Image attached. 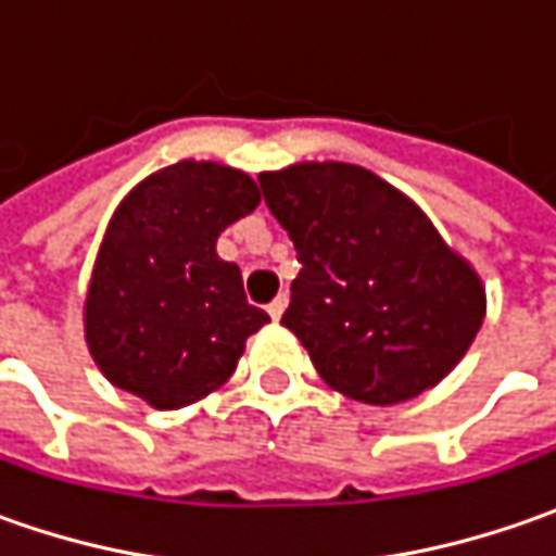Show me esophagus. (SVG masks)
Here are the masks:
<instances>
[{"instance_id":"34e87169","label":"esophagus","mask_w":556,"mask_h":556,"mask_svg":"<svg viewBox=\"0 0 556 556\" xmlns=\"http://www.w3.org/2000/svg\"><path fill=\"white\" fill-rule=\"evenodd\" d=\"M285 309H288V296L281 293V296H275V300L268 303V315H271V321H281Z\"/></svg>"}]
</instances>
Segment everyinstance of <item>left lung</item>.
Returning a JSON list of instances; mask_svg holds the SVG:
<instances>
[{
	"mask_svg": "<svg viewBox=\"0 0 556 556\" xmlns=\"http://www.w3.org/2000/svg\"><path fill=\"white\" fill-rule=\"evenodd\" d=\"M260 185L303 266L281 325L321 380L395 405L448 377L480 333L485 285L430 216L355 163H290Z\"/></svg>",
	"mask_w": 556,
	"mask_h": 556,
	"instance_id": "left-lung-1",
	"label": "left lung"
}]
</instances>
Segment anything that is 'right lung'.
<instances>
[{
  "label": "right lung",
  "mask_w": 556,
  "mask_h": 556,
  "mask_svg": "<svg viewBox=\"0 0 556 556\" xmlns=\"http://www.w3.org/2000/svg\"><path fill=\"white\" fill-rule=\"evenodd\" d=\"M260 206L244 169L179 161L114 210L83 303L89 355L117 390L173 412L219 390L268 321L216 241Z\"/></svg>",
  "instance_id": "obj_1"
}]
</instances>
